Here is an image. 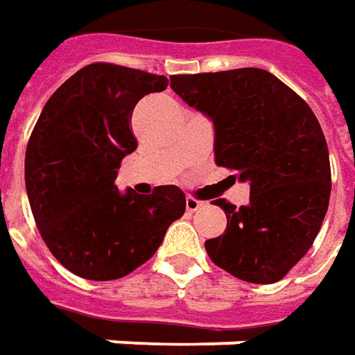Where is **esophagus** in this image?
I'll use <instances>...</instances> for the list:
<instances>
[{
  "mask_svg": "<svg viewBox=\"0 0 355 355\" xmlns=\"http://www.w3.org/2000/svg\"><path fill=\"white\" fill-rule=\"evenodd\" d=\"M205 207V203L203 201H197L195 197H187L185 199V209L189 211V213H195V211H199V209H203Z\"/></svg>",
  "mask_w": 355,
  "mask_h": 355,
  "instance_id": "esophagus-1",
  "label": "esophagus"
}]
</instances>
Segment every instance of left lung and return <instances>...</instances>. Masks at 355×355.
I'll use <instances>...</instances> for the list:
<instances>
[{
	"label": "left lung",
	"mask_w": 355,
	"mask_h": 355,
	"mask_svg": "<svg viewBox=\"0 0 355 355\" xmlns=\"http://www.w3.org/2000/svg\"><path fill=\"white\" fill-rule=\"evenodd\" d=\"M172 89L213 121L215 162L250 183V203L225 199V234L209 258L250 283H275L313 246L330 201L327 139L311 107L260 68L172 76Z\"/></svg>",
	"instance_id": "8db88e82"
}]
</instances>
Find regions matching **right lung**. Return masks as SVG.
Segmentation results:
<instances>
[{"label": "right lung", "mask_w": 355, "mask_h": 355, "mask_svg": "<svg viewBox=\"0 0 355 355\" xmlns=\"http://www.w3.org/2000/svg\"><path fill=\"white\" fill-rule=\"evenodd\" d=\"M166 87V76L95 62L62 83L33 128L25 154L31 211L52 256L83 279L135 272L185 213L175 185L152 195L115 185L121 160L137 150L132 109Z\"/></svg>", "instance_id": "add662e5"}]
</instances>
